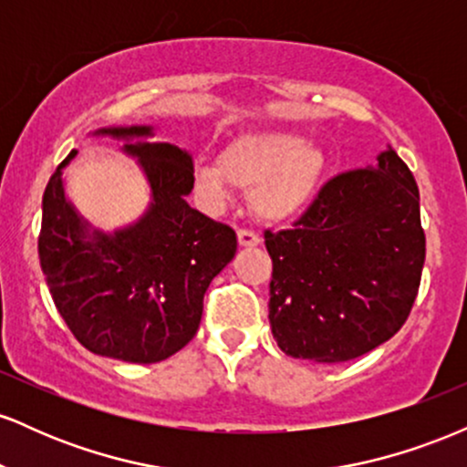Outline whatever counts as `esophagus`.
Here are the masks:
<instances>
[{
  "label": "esophagus",
  "mask_w": 467,
  "mask_h": 467,
  "mask_svg": "<svg viewBox=\"0 0 467 467\" xmlns=\"http://www.w3.org/2000/svg\"><path fill=\"white\" fill-rule=\"evenodd\" d=\"M237 239H239L241 248H254V245L261 244V239L256 237L254 233H250V230H239Z\"/></svg>",
  "instance_id": "obj_1"
}]
</instances>
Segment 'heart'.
<instances>
[{
	"mask_svg": "<svg viewBox=\"0 0 467 467\" xmlns=\"http://www.w3.org/2000/svg\"><path fill=\"white\" fill-rule=\"evenodd\" d=\"M327 171L325 149L301 133H241L223 144L217 162H200L192 169V189L215 211L233 200V186L252 191L250 206L256 219L281 226L312 206Z\"/></svg>",
	"mask_w": 467,
	"mask_h": 467,
	"instance_id": "b5f03b06",
	"label": "heart"
}]
</instances>
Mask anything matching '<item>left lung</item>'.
Listing matches in <instances>:
<instances>
[{
	"label": "left lung",
	"instance_id": "8db88e82",
	"mask_svg": "<svg viewBox=\"0 0 467 467\" xmlns=\"http://www.w3.org/2000/svg\"><path fill=\"white\" fill-rule=\"evenodd\" d=\"M294 230L265 233L275 264L270 327L292 358L347 362L409 318L426 234L409 166L384 149L368 169L327 182Z\"/></svg>",
	"mask_w": 467,
	"mask_h": 467
}]
</instances>
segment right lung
<instances>
[{
  "label": "right lung",
  "mask_w": 467,
  "mask_h": 467,
  "mask_svg": "<svg viewBox=\"0 0 467 467\" xmlns=\"http://www.w3.org/2000/svg\"><path fill=\"white\" fill-rule=\"evenodd\" d=\"M120 142L149 186V203L131 223L92 226L66 192L63 171L41 202L39 261L58 314L96 356L131 364L162 362L197 334L203 294L237 252L233 228L189 206L192 158L155 142V127H100L89 133Z\"/></svg>",
  "instance_id": "1"
}]
</instances>
